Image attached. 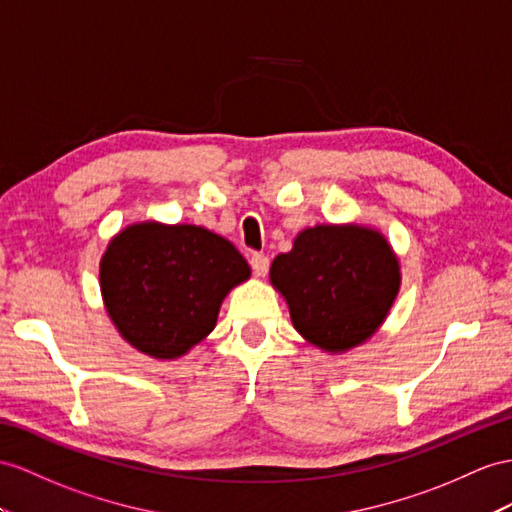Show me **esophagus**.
Segmentation results:
<instances>
[{
	"label": "esophagus",
	"mask_w": 512,
	"mask_h": 512,
	"mask_svg": "<svg viewBox=\"0 0 512 512\" xmlns=\"http://www.w3.org/2000/svg\"><path fill=\"white\" fill-rule=\"evenodd\" d=\"M251 268L257 277H266L270 268V259L264 253H253L251 255Z\"/></svg>",
	"instance_id": "obj_1"
}]
</instances>
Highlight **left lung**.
<instances>
[{
    "mask_svg": "<svg viewBox=\"0 0 512 512\" xmlns=\"http://www.w3.org/2000/svg\"><path fill=\"white\" fill-rule=\"evenodd\" d=\"M270 283L305 342L342 355L368 342L396 303L400 259L385 235L357 222L300 231L274 257Z\"/></svg>",
    "mask_w": 512,
    "mask_h": 512,
    "instance_id": "left-lung-1",
    "label": "left lung"
}]
</instances>
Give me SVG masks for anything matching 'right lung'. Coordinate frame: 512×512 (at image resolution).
<instances>
[{"label":"right lung","instance_id":"add662e5","mask_svg":"<svg viewBox=\"0 0 512 512\" xmlns=\"http://www.w3.org/2000/svg\"><path fill=\"white\" fill-rule=\"evenodd\" d=\"M251 279L229 240L199 225L142 220L108 242L99 261L101 298L129 346L173 361L214 331L222 300Z\"/></svg>","mask_w":512,"mask_h":512}]
</instances>
